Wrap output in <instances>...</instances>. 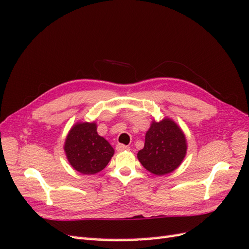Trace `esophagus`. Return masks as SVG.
Segmentation results:
<instances>
[{
  "mask_svg": "<svg viewBox=\"0 0 249 249\" xmlns=\"http://www.w3.org/2000/svg\"><path fill=\"white\" fill-rule=\"evenodd\" d=\"M129 146L124 145V144H118L116 145V151L118 152H122V151H129Z\"/></svg>",
  "mask_w": 249,
  "mask_h": 249,
  "instance_id": "obj_1",
  "label": "esophagus"
}]
</instances>
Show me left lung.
<instances>
[{"instance_id": "1", "label": "left lung", "mask_w": 249, "mask_h": 249, "mask_svg": "<svg viewBox=\"0 0 249 249\" xmlns=\"http://www.w3.org/2000/svg\"><path fill=\"white\" fill-rule=\"evenodd\" d=\"M187 153V140L170 118L152 121L144 147L137 154L141 165L155 176H166L181 166Z\"/></svg>"}]
</instances>
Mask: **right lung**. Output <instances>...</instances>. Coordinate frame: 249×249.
I'll list each match as a JSON object with an SVG mask.
<instances>
[{"label":"right lung","mask_w":249,"mask_h":249,"mask_svg":"<svg viewBox=\"0 0 249 249\" xmlns=\"http://www.w3.org/2000/svg\"><path fill=\"white\" fill-rule=\"evenodd\" d=\"M64 151L70 165L87 176L102 171L114 154L109 142L97 134L95 122L73 124L66 136Z\"/></svg>","instance_id":"1"}]
</instances>
